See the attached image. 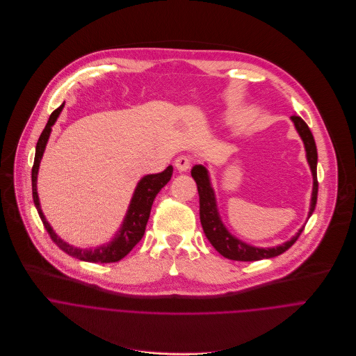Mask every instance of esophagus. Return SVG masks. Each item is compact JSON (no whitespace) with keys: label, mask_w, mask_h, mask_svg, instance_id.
Instances as JSON below:
<instances>
[{"label":"esophagus","mask_w":356,"mask_h":356,"mask_svg":"<svg viewBox=\"0 0 356 356\" xmlns=\"http://www.w3.org/2000/svg\"><path fill=\"white\" fill-rule=\"evenodd\" d=\"M175 168L179 171V172H185L188 171V168L191 167V159L186 157V156H179L175 163H174Z\"/></svg>","instance_id":"1"}]
</instances>
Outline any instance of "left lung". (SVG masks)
Returning a JSON list of instances; mask_svg holds the SVG:
<instances>
[{"instance_id": "8db88e82", "label": "left lung", "mask_w": 356, "mask_h": 356, "mask_svg": "<svg viewBox=\"0 0 356 356\" xmlns=\"http://www.w3.org/2000/svg\"><path fill=\"white\" fill-rule=\"evenodd\" d=\"M291 120L295 124L296 131L299 133L305 150H306V159L313 175V191H312V200H310V209H309V215L307 220L313 215L316 203H317V193H318V182H317V147H316V141L314 137L306 124V122L300 116H291ZM191 175L195 179L197 185V193H199V215H200V223L203 227V232L210 241V244L218 250L223 257L233 259V261H259V259H266V258H273L280 255L282 252H285L289 250L299 236L302 234L305 226L299 229V232L288 241L282 243L275 247H255L251 244L244 243L243 240L237 238L234 234H232L227 227L225 226L219 207H218V200H216V193L215 189L211 186L210 182V175L209 170L202 165L196 164L191 170Z\"/></svg>"}]
</instances>
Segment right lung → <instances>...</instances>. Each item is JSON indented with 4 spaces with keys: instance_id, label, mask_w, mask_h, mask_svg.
Returning <instances> with one entry per match:
<instances>
[{
    "instance_id": "1",
    "label": "right lung",
    "mask_w": 356,
    "mask_h": 356,
    "mask_svg": "<svg viewBox=\"0 0 356 356\" xmlns=\"http://www.w3.org/2000/svg\"><path fill=\"white\" fill-rule=\"evenodd\" d=\"M63 108H64V102L50 115L44 129L38 140L35 161H33V167H32L33 203L38 209L39 216H40L43 226L47 230L50 238L65 254L74 257L77 259L86 261V262H95V264H98V262L108 264V262L120 261L133 250V247L141 240V237L145 236L153 202H154L157 193L161 191V188H164L168 184V181L171 179L172 165H168L163 172L145 175L137 182L133 196H131V200L129 203L127 211L124 215V219L120 225V229L116 232V234L113 236V238L109 243L102 244L94 250L92 248H80V247H74V245L65 243L56 234V232L53 230L50 223L46 220L43 211H42V207H40L39 195H38V174H39L40 161H42L46 145L49 141L50 133H51V127L56 123L57 118L60 116Z\"/></svg>"
}]
</instances>
